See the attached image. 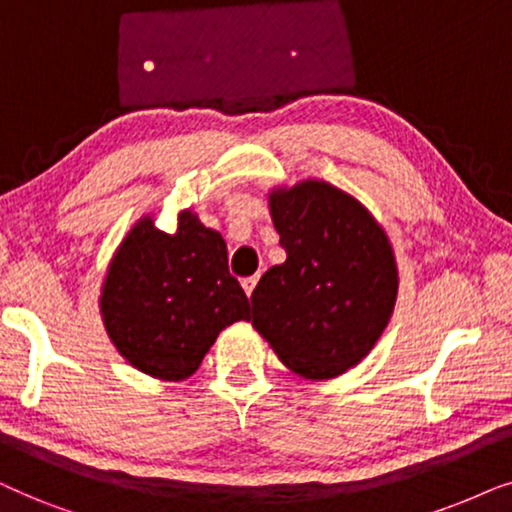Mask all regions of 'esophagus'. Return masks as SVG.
<instances>
[{"label": "esophagus", "mask_w": 512, "mask_h": 512, "mask_svg": "<svg viewBox=\"0 0 512 512\" xmlns=\"http://www.w3.org/2000/svg\"><path fill=\"white\" fill-rule=\"evenodd\" d=\"M257 281H260V276H248V278H243V290H245V295H252V290H255V285H257Z\"/></svg>", "instance_id": "1"}]
</instances>
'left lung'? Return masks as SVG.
<instances>
[{
	"instance_id": "obj_1",
	"label": "left lung",
	"mask_w": 512,
	"mask_h": 512,
	"mask_svg": "<svg viewBox=\"0 0 512 512\" xmlns=\"http://www.w3.org/2000/svg\"><path fill=\"white\" fill-rule=\"evenodd\" d=\"M269 210L288 257L252 290V325L299 377H339L391 320V241L363 203L323 180L274 189Z\"/></svg>"
}]
</instances>
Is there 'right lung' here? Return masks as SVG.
Masks as SVG:
<instances>
[{
    "label": "right lung",
    "instance_id": "1",
    "mask_svg": "<svg viewBox=\"0 0 512 512\" xmlns=\"http://www.w3.org/2000/svg\"><path fill=\"white\" fill-rule=\"evenodd\" d=\"M112 344L149 377L182 381L224 327L250 320V302L227 267V243L192 210L175 234L149 215L135 222L109 262L100 295Z\"/></svg>",
    "mask_w": 512,
    "mask_h": 512
}]
</instances>
